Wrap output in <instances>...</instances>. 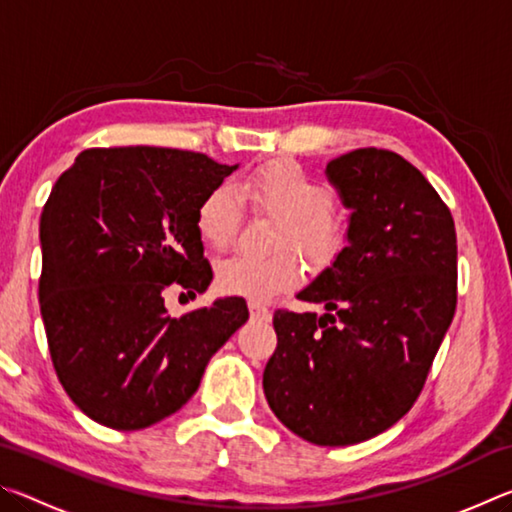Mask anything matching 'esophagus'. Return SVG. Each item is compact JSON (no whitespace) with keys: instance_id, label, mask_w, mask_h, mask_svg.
<instances>
[{"instance_id":"1","label":"esophagus","mask_w":512,"mask_h":512,"mask_svg":"<svg viewBox=\"0 0 512 512\" xmlns=\"http://www.w3.org/2000/svg\"><path fill=\"white\" fill-rule=\"evenodd\" d=\"M248 309H250V316L257 318V320H271V311H268V307H264L262 302L250 300L248 302Z\"/></svg>"}]
</instances>
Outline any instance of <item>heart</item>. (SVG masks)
Masks as SVG:
<instances>
[{"mask_svg": "<svg viewBox=\"0 0 512 512\" xmlns=\"http://www.w3.org/2000/svg\"><path fill=\"white\" fill-rule=\"evenodd\" d=\"M246 194L257 207L282 216L277 246H296L311 264L327 266L341 253L345 230L332 214L334 194L318 183L300 164L273 160L257 167L246 178ZM196 232L207 246L230 244L241 223V201L232 183L207 189L196 207ZM302 277V266L293 253L257 257L237 253L216 266V282L232 296L266 300L275 293L293 289Z\"/></svg>", "mask_w": 512, "mask_h": 512, "instance_id": "1", "label": "heart"}]
</instances>
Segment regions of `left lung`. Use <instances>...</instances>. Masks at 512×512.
Returning a JSON list of instances; mask_svg holds the SVG:
<instances>
[{
  "label": "left lung",
  "mask_w": 512,
  "mask_h": 512,
  "mask_svg": "<svg viewBox=\"0 0 512 512\" xmlns=\"http://www.w3.org/2000/svg\"><path fill=\"white\" fill-rule=\"evenodd\" d=\"M325 173L350 210L348 246L298 293L323 316L275 311L264 395L296 436L345 447L418 400L456 311V230L429 180L393 151H350Z\"/></svg>",
  "instance_id": "1"
}]
</instances>
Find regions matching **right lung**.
<instances>
[{
	"label": "right lung",
	"instance_id": "1",
	"mask_svg": "<svg viewBox=\"0 0 512 512\" xmlns=\"http://www.w3.org/2000/svg\"><path fill=\"white\" fill-rule=\"evenodd\" d=\"M237 164L205 153L88 149L40 216V314L60 384L103 427L137 431L192 400L212 354L248 320L244 298L171 318L164 289L212 282L196 207Z\"/></svg>",
	"mask_w": 512,
	"mask_h": 512
}]
</instances>
